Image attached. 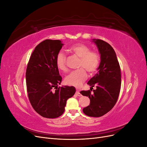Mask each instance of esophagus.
<instances>
[{
	"label": "esophagus",
	"instance_id": "34e87169",
	"mask_svg": "<svg viewBox=\"0 0 147 147\" xmlns=\"http://www.w3.org/2000/svg\"><path fill=\"white\" fill-rule=\"evenodd\" d=\"M75 94H76V95L78 96H79V97H81V96H82V95L80 94V93L79 91H78V90L76 91V92H75Z\"/></svg>",
	"mask_w": 147,
	"mask_h": 147
}]
</instances>
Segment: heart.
Returning a JSON list of instances; mask_svg holds the SVG:
<instances>
[{
    "mask_svg": "<svg viewBox=\"0 0 147 147\" xmlns=\"http://www.w3.org/2000/svg\"><path fill=\"white\" fill-rule=\"evenodd\" d=\"M69 50L80 57L78 67H81L71 72L65 78L67 84L75 87H80L87 78V74L95 72L100 65V56L95 51H91V48L83 43H77L71 46ZM56 64L59 70L65 72L66 56L63 52L59 51L56 56Z\"/></svg>",
    "mask_w": 147,
    "mask_h": 147,
    "instance_id": "heart-1",
    "label": "heart"
}]
</instances>
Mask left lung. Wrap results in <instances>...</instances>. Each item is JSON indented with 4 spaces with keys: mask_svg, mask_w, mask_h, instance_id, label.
I'll return each instance as SVG.
<instances>
[{
    "mask_svg": "<svg viewBox=\"0 0 147 147\" xmlns=\"http://www.w3.org/2000/svg\"><path fill=\"white\" fill-rule=\"evenodd\" d=\"M100 55L98 72L88 81L91 88L96 90L82 91L83 96L90 99V105L83 109L89 117H100L112 109L117 103L121 88V70L116 53L110 44L100 39H93Z\"/></svg>",
    "mask_w": 147,
    "mask_h": 147,
    "instance_id": "8db88e82",
    "label": "left lung"
}]
</instances>
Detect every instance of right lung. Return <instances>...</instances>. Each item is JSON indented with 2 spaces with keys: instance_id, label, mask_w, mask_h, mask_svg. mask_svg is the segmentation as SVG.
<instances>
[{
  "instance_id": "add662e5",
  "label": "right lung",
  "mask_w": 147,
  "mask_h": 147,
  "mask_svg": "<svg viewBox=\"0 0 147 147\" xmlns=\"http://www.w3.org/2000/svg\"><path fill=\"white\" fill-rule=\"evenodd\" d=\"M63 46L59 40L40 43L31 55L26 73L28 97L42 117L56 118L63 114L66 102L75 92L74 86L58 87L62 81L56 56Z\"/></svg>"
}]
</instances>
